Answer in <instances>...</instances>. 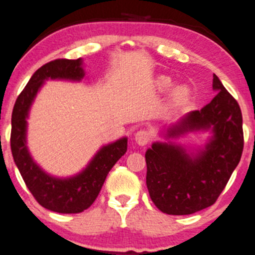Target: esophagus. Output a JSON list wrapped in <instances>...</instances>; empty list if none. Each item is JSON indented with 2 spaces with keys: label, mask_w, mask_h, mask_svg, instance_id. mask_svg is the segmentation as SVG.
Listing matches in <instances>:
<instances>
[{
  "label": "esophagus",
  "mask_w": 255,
  "mask_h": 255,
  "mask_svg": "<svg viewBox=\"0 0 255 255\" xmlns=\"http://www.w3.org/2000/svg\"><path fill=\"white\" fill-rule=\"evenodd\" d=\"M134 139H135V142L139 146H145L149 142V140H151V135H149L148 131L139 130L136 131L135 137H134Z\"/></svg>",
  "instance_id": "obj_1"
}]
</instances>
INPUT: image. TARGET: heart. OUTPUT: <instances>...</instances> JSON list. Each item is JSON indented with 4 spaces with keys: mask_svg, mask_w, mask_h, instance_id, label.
<instances>
[{
    "mask_svg": "<svg viewBox=\"0 0 255 255\" xmlns=\"http://www.w3.org/2000/svg\"><path fill=\"white\" fill-rule=\"evenodd\" d=\"M173 85L172 79L161 76L158 78L157 87L160 91H166ZM192 91L188 85H177L171 91L170 100H168V106L172 110H180L191 101Z\"/></svg>",
    "mask_w": 255,
    "mask_h": 255,
    "instance_id": "heart-1",
    "label": "heart"
}]
</instances>
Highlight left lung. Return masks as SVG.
Masks as SVG:
<instances>
[{"label":"left lung","instance_id":"left-lung-1","mask_svg":"<svg viewBox=\"0 0 255 255\" xmlns=\"http://www.w3.org/2000/svg\"><path fill=\"white\" fill-rule=\"evenodd\" d=\"M213 89L217 95L209 104L166 128L167 142H153L146 151L147 189L155 207L168 215H190L213 205L241 159L240 107L216 75ZM208 130L212 136L195 152L169 140Z\"/></svg>","mask_w":255,"mask_h":255}]
</instances>
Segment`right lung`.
Listing matches in <instances>:
<instances>
[{
    "label": "right lung",
    "instance_id": "1",
    "mask_svg": "<svg viewBox=\"0 0 255 255\" xmlns=\"http://www.w3.org/2000/svg\"><path fill=\"white\" fill-rule=\"evenodd\" d=\"M84 76L81 58L45 64L33 73L17 97L11 114L10 147L15 165L36 202L60 214H78L88 209L97 198L109 171L127 152L128 139L121 137L100 148L84 170L69 178L51 176L33 160L27 147V119L38 91L47 79L79 82Z\"/></svg>",
    "mask_w": 255,
    "mask_h": 255
}]
</instances>
